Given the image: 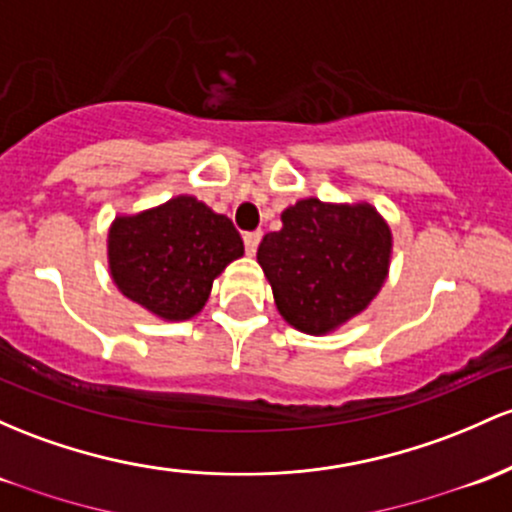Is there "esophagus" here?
<instances>
[{
    "label": "esophagus",
    "instance_id": "34e87169",
    "mask_svg": "<svg viewBox=\"0 0 512 512\" xmlns=\"http://www.w3.org/2000/svg\"><path fill=\"white\" fill-rule=\"evenodd\" d=\"M260 240H262V230H250V233L243 235L247 255H255L257 247H260Z\"/></svg>",
    "mask_w": 512,
    "mask_h": 512
}]
</instances>
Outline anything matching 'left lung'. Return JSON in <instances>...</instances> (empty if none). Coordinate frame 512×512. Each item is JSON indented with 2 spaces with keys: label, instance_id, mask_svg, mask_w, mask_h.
I'll use <instances>...</instances> for the list:
<instances>
[{
  "label": "left lung",
  "instance_id": "1",
  "mask_svg": "<svg viewBox=\"0 0 512 512\" xmlns=\"http://www.w3.org/2000/svg\"><path fill=\"white\" fill-rule=\"evenodd\" d=\"M282 223L257 250L279 313L320 335L364 311L389 269L391 233L379 213L303 199L282 213Z\"/></svg>",
  "mask_w": 512,
  "mask_h": 512
}]
</instances>
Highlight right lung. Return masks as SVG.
<instances>
[{"mask_svg":"<svg viewBox=\"0 0 512 512\" xmlns=\"http://www.w3.org/2000/svg\"><path fill=\"white\" fill-rule=\"evenodd\" d=\"M243 252L230 218L194 196L116 218L109 230V265L121 294L167 320L199 313L213 279Z\"/></svg>","mask_w":512,"mask_h":512,"instance_id":"add662e5","label":"right lung"}]
</instances>
